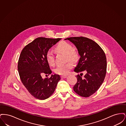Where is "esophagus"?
I'll list each match as a JSON object with an SVG mask.
<instances>
[{
  "mask_svg": "<svg viewBox=\"0 0 126 126\" xmlns=\"http://www.w3.org/2000/svg\"><path fill=\"white\" fill-rule=\"evenodd\" d=\"M67 77L66 76H62L61 77V78H66Z\"/></svg>",
  "mask_w": 126,
  "mask_h": 126,
  "instance_id": "34e87169",
  "label": "esophagus"
}]
</instances>
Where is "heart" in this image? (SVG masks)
<instances>
[{"mask_svg": "<svg viewBox=\"0 0 126 126\" xmlns=\"http://www.w3.org/2000/svg\"><path fill=\"white\" fill-rule=\"evenodd\" d=\"M58 52L66 54L67 60L72 62H77L79 58L78 52L75 49H73L72 45L68 42L62 41L59 43L56 48ZM46 58L48 64L50 66H54L55 64V57L52 51L48 50L46 54ZM72 62H68L65 65H59L54 69V72L58 75H67L73 67Z\"/></svg>", "mask_w": 126, "mask_h": 126, "instance_id": "obj_1", "label": "heart"}]
</instances>
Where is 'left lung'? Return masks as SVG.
I'll return each instance as SVG.
<instances>
[{
    "instance_id": "8db88e82",
    "label": "left lung",
    "mask_w": 126,
    "mask_h": 126,
    "mask_svg": "<svg viewBox=\"0 0 126 126\" xmlns=\"http://www.w3.org/2000/svg\"><path fill=\"white\" fill-rule=\"evenodd\" d=\"M73 43L80 58L75 72L78 75L74 91L80 96L88 97L95 93L104 81L107 69L105 54L101 47L92 40L84 37H74L65 39ZM86 75L81 77L82 72Z\"/></svg>"
}]
</instances>
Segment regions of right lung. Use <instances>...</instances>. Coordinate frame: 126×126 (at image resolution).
I'll return each mask as SVG.
<instances>
[{
    "label": "right lung",
    "mask_w": 126,
    "mask_h": 126,
    "mask_svg": "<svg viewBox=\"0 0 126 126\" xmlns=\"http://www.w3.org/2000/svg\"><path fill=\"white\" fill-rule=\"evenodd\" d=\"M61 39L37 38L25 46L20 54L18 62L20 78L30 94L36 99L43 100L51 96L60 80L57 74L51 75L50 78H43L42 76L52 73L46 54Z\"/></svg>",
    "instance_id": "obj_1"
}]
</instances>
